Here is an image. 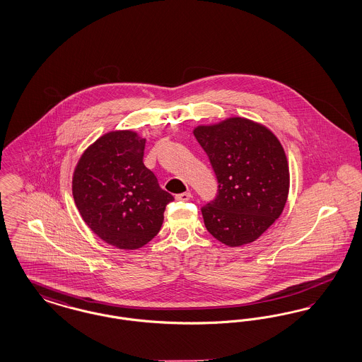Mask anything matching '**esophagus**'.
I'll use <instances>...</instances> for the list:
<instances>
[{"mask_svg": "<svg viewBox=\"0 0 362 362\" xmlns=\"http://www.w3.org/2000/svg\"><path fill=\"white\" fill-rule=\"evenodd\" d=\"M175 198H176L177 201H189V199H191V192L187 191V192H182V194H177Z\"/></svg>", "mask_w": 362, "mask_h": 362, "instance_id": "34e87169", "label": "esophagus"}]
</instances>
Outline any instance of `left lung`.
I'll list each match as a JSON object with an SVG mask.
<instances>
[{
	"instance_id": "left-lung-1",
	"label": "left lung",
	"mask_w": 362,
	"mask_h": 362,
	"mask_svg": "<svg viewBox=\"0 0 362 362\" xmlns=\"http://www.w3.org/2000/svg\"><path fill=\"white\" fill-rule=\"evenodd\" d=\"M194 136L218 182L216 199L202 207L209 233L229 247L257 240L281 216L289 194V165L279 139L241 117L197 126Z\"/></svg>"
}]
</instances>
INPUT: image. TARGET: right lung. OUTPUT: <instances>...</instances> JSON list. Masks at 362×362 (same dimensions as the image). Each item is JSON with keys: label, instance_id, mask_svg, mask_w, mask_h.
<instances>
[{"label": "right lung", "instance_id": "right-lung-1", "mask_svg": "<svg viewBox=\"0 0 362 362\" xmlns=\"http://www.w3.org/2000/svg\"><path fill=\"white\" fill-rule=\"evenodd\" d=\"M145 138L132 130L105 133L80 157L71 180L76 206L102 240L137 250L158 233L173 197L144 163Z\"/></svg>", "mask_w": 362, "mask_h": 362}]
</instances>
